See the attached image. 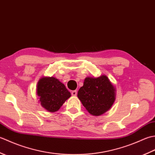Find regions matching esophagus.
Wrapping results in <instances>:
<instances>
[{
    "label": "esophagus",
    "instance_id": "34e87169",
    "mask_svg": "<svg viewBox=\"0 0 155 155\" xmlns=\"http://www.w3.org/2000/svg\"><path fill=\"white\" fill-rule=\"evenodd\" d=\"M71 94L72 96H76V95L77 94V91H72L71 92Z\"/></svg>",
    "mask_w": 155,
    "mask_h": 155
}]
</instances>
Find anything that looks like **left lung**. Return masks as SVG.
Masks as SVG:
<instances>
[{
	"label": "left lung",
	"instance_id": "1",
	"mask_svg": "<svg viewBox=\"0 0 155 155\" xmlns=\"http://www.w3.org/2000/svg\"><path fill=\"white\" fill-rule=\"evenodd\" d=\"M77 97L88 113L99 116L109 110L114 103L115 88L107 76L87 77Z\"/></svg>",
	"mask_w": 155,
	"mask_h": 155
}]
</instances>
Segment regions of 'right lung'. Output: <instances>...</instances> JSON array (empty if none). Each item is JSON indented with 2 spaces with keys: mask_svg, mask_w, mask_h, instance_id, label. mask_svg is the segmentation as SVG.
<instances>
[{
  "mask_svg": "<svg viewBox=\"0 0 155 155\" xmlns=\"http://www.w3.org/2000/svg\"><path fill=\"white\" fill-rule=\"evenodd\" d=\"M37 94L41 104L49 112L57 111L71 97L64 84L54 77H43L37 85Z\"/></svg>",
  "mask_w": 155,
  "mask_h": 155,
  "instance_id": "1",
  "label": "right lung"
}]
</instances>
